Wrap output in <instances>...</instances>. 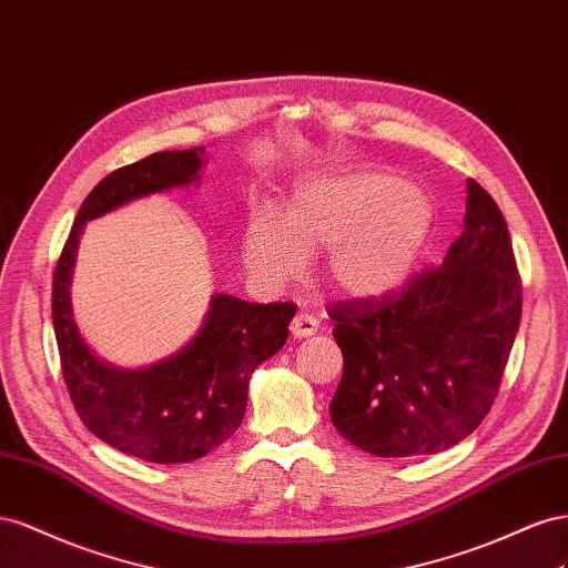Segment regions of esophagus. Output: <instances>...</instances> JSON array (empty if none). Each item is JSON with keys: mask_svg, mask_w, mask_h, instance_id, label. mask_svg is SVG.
Here are the masks:
<instances>
[{"mask_svg": "<svg viewBox=\"0 0 568 568\" xmlns=\"http://www.w3.org/2000/svg\"><path fill=\"white\" fill-rule=\"evenodd\" d=\"M290 333H293L297 339L316 335L318 333V321L310 314H297L293 318V323H290Z\"/></svg>", "mask_w": 568, "mask_h": 568, "instance_id": "34e87169", "label": "esophagus"}]
</instances>
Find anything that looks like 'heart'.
<instances>
[{
  "label": "heart",
  "mask_w": 568,
  "mask_h": 568,
  "mask_svg": "<svg viewBox=\"0 0 568 568\" xmlns=\"http://www.w3.org/2000/svg\"><path fill=\"white\" fill-rule=\"evenodd\" d=\"M426 192L383 173H345L302 183L285 204L283 223L250 221L242 258L268 283H293L306 254L326 252V283L347 302H374L407 283L433 231Z\"/></svg>",
  "instance_id": "1"
}]
</instances>
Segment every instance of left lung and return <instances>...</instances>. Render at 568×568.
<instances>
[{
  "label": "left lung",
  "instance_id": "1",
  "mask_svg": "<svg viewBox=\"0 0 568 568\" xmlns=\"http://www.w3.org/2000/svg\"><path fill=\"white\" fill-rule=\"evenodd\" d=\"M337 433L374 457L437 455L488 416L521 323V283L495 200L466 181L464 233L399 293L331 310Z\"/></svg>",
  "mask_w": 568,
  "mask_h": 568
}]
</instances>
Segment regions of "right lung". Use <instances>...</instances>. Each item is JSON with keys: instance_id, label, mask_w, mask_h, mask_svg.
<instances>
[{"instance_id": "add662e5", "label": "right lung", "mask_w": 568, "mask_h": 568, "mask_svg": "<svg viewBox=\"0 0 568 568\" xmlns=\"http://www.w3.org/2000/svg\"><path fill=\"white\" fill-rule=\"evenodd\" d=\"M204 152H156L109 173L78 209L54 273V335L78 416L113 449L152 464H187L229 440L245 416L254 368L285 345L297 312L295 304L216 293L190 343L140 368L102 359L80 333L71 281L85 223L150 194L200 183Z\"/></svg>"}]
</instances>
